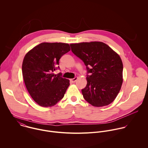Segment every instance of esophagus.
I'll return each mask as SVG.
<instances>
[{"mask_svg": "<svg viewBox=\"0 0 148 148\" xmlns=\"http://www.w3.org/2000/svg\"><path fill=\"white\" fill-rule=\"evenodd\" d=\"M77 80V77H74L73 79H71L70 80H71V82H72V83H75V82H76Z\"/></svg>", "mask_w": 148, "mask_h": 148, "instance_id": "obj_1", "label": "esophagus"}]
</instances>
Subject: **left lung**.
Masks as SVG:
<instances>
[{
	"label": "left lung",
	"mask_w": 148,
	"mask_h": 148,
	"mask_svg": "<svg viewBox=\"0 0 148 148\" xmlns=\"http://www.w3.org/2000/svg\"><path fill=\"white\" fill-rule=\"evenodd\" d=\"M72 52L84 63L87 84L82 90L92 106H103L112 103L123 83V65L120 56L103 42L71 44Z\"/></svg>",
	"instance_id": "obj_1"
}]
</instances>
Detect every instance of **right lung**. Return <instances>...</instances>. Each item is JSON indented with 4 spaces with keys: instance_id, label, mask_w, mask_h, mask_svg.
<instances>
[{
    "instance_id": "obj_1",
    "label": "right lung",
    "mask_w": 148,
    "mask_h": 148,
    "mask_svg": "<svg viewBox=\"0 0 148 148\" xmlns=\"http://www.w3.org/2000/svg\"><path fill=\"white\" fill-rule=\"evenodd\" d=\"M71 50L69 45L62 42H42L29 51L22 64L24 82L29 95L39 106H55L63 98L69 80L63 78L59 60Z\"/></svg>"
}]
</instances>
